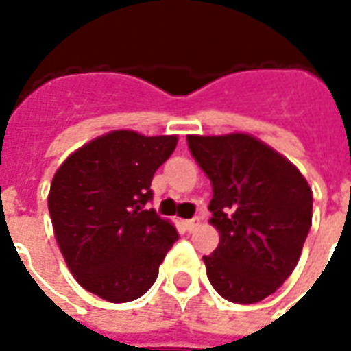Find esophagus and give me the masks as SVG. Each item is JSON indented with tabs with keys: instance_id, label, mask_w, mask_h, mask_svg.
Wrapping results in <instances>:
<instances>
[{
	"instance_id": "1",
	"label": "esophagus",
	"mask_w": 351,
	"mask_h": 351,
	"mask_svg": "<svg viewBox=\"0 0 351 351\" xmlns=\"http://www.w3.org/2000/svg\"><path fill=\"white\" fill-rule=\"evenodd\" d=\"M197 222H199L197 218H192V220H185V222H183V226H185L186 231H194V228L197 226Z\"/></svg>"
}]
</instances>
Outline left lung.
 <instances>
[{"instance_id":"1","label":"left lung","mask_w":351,"mask_h":351,"mask_svg":"<svg viewBox=\"0 0 351 351\" xmlns=\"http://www.w3.org/2000/svg\"><path fill=\"white\" fill-rule=\"evenodd\" d=\"M213 185L210 223L220 244L207 278L233 304H257L296 268L313 220V192L291 160L254 136H186Z\"/></svg>"}]
</instances>
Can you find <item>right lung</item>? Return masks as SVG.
I'll return each instance as SVG.
<instances>
[{
    "instance_id": "add662e5",
    "label": "right lung",
    "mask_w": 351,
    "mask_h": 351,
    "mask_svg": "<svg viewBox=\"0 0 351 351\" xmlns=\"http://www.w3.org/2000/svg\"><path fill=\"white\" fill-rule=\"evenodd\" d=\"M178 136L112 131L73 152L47 196L55 239L83 289L112 304L141 298L179 235L154 209L152 179Z\"/></svg>"
}]
</instances>
